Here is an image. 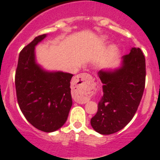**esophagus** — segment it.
<instances>
[{"instance_id":"34e87169","label":"esophagus","mask_w":160,"mask_h":160,"mask_svg":"<svg viewBox=\"0 0 160 160\" xmlns=\"http://www.w3.org/2000/svg\"><path fill=\"white\" fill-rule=\"evenodd\" d=\"M74 82L76 83H78V87L81 88L82 90H87L90 85L93 83V78L90 74H88L87 73H83L77 75L74 78ZM75 101L78 103H81V104H84V103L87 102V100L84 99V98H76Z\"/></svg>"}]
</instances>
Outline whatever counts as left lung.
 <instances>
[{
	"mask_svg": "<svg viewBox=\"0 0 160 160\" xmlns=\"http://www.w3.org/2000/svg\"><path fill=\"white\" fill-rule=\"evenodd\" d=\"M122 68L99 72L103 95L90 123L97 132L111 135L125 128L138 110L146 81V62L139 48L123 56Z\"/></svg>",
	"mask_w": 160,
	"mask_h": 160,
	"instance_id": "left-lung-1",
	"label": "left lung"
}]
</instances>
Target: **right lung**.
<instances>
[{
	"label": "right lung",
	"mask_w": 160,
	"mask_h": 160,
	"mask_svg": "<svg viewBox=\"0 0 160 160\" xmlns=\"http://www.w3.org/2000/svg\"><path fill=\"white\" fill-rule=\"evenodd\" d=\"M46 37H36L20 52L15 87L18 105L28 122L40 131L52 132L67 120L72 106L73 74L46 72L35 63L34 47Z\"/></svg>",
	"instance_id": "right-lung-1"
}]
</instances>
